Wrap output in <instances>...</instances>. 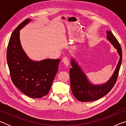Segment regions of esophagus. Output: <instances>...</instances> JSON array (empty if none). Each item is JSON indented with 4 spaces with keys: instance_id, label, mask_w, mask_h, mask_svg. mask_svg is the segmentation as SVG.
I'll use <instances>...</instances> for the list:
<instances>
[{
    "instance_id": "esophagus-1",
    "label": "esophagus",
    "mask_w": 126,
    "mask_h": 126,
    "mask_svg": "<svg viewBox=\"0 0 126 126\" xmlns=\"http://www.w3.org/2000/svg\"><path fill=\"white\" fill-rule=\"evenodd\" d=\"M62 61L66 66L69 65V59H68V58H67V57H64V58L62 59Z\"/></svg>"
}]
</instances>
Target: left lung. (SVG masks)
Instances as JSON below:
<instances>
[{
    "instance_id": "1",
    "label": "left lung",
    "mask_w": 126,
    "mask_h": 126,
    "mask_svg": "<svg viewBox=\"0 0 126 126\" xmlns=\"http://www.w3.org/2000/svg\"><path fill=\"white\" fill-rule=\"evenodd\" d=\"M107 38L117 50L120 57L113 74L106 83L101 85L92 84L87 79V77L76 63V61L72 59V68L69 71L71 87L74 96L80 102H91L101 98L109 93L116 84L122 63V49L118 41L111 32L107 31Z\"/></svg>"
}]
</instances>
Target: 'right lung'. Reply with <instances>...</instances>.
<instances>
[{
    "label": "right lung",
    "mask_w": 126,
    "mask_h": 126,
    "mask_svg": "<svg viewBox=\"0 0 126 126\" xmlns=\"http://www.w3.org/2000/svg\"><path fill=\"white\" fill-rule=\"evenodd\" d=\"M31 19H27L12 33L8 43L7 63L13 84L25 95L33 98L45 96L49 92L58 71L61 60H31L23 50L19 40L20 30Z\"/></svg>",
    "instance_id": "right-lung-1"
}]
</instances>
